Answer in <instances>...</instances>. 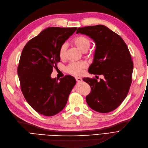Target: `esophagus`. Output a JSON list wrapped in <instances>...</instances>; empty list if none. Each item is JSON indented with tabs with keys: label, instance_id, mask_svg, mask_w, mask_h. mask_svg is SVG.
<instances>
[{
	"label": "esophagus",
	"instance_id": "obj_1",
	"mask_svg": "<svg viewBox=\"0 0 148 148\" xmlns=\"http://www.w3.org/2000/svg\"><path fill=\"white\" fill-rule=\"evenodd\" d=\"M75 79H76V81L77 82H82V78H81V77H77V76H76V77H75Z\"/></svg>",
	"mask_w": 148,
	"mask_h": 148
}]
</instances>
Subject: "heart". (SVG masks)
<instances>
[{
    "mask_svg": "<svg viewBox=\"0 0 148 148\" xmlns=\"http://www.w3.org/2000/svg\"><path fill=\"white\" fill-rule=\"evenodd\" d=\"M73 42L75 45L83 52H85L90 48L91 45L90 40L85 36H79L76 37ZM67 45L66 43H63L59 49V56L60 58H63L66 56ZM86 63L85 62H72L66 67V72L73 75H80L83 73L84 69L86 67Z\"/></svg>",
    "mask_w": 148,
    "mask_h": 148,
    "instance_id": "obj_1",
    "label": "heart"
}]
</instances>
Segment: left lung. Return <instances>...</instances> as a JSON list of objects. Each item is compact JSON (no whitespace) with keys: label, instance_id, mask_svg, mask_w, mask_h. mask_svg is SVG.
Listing matches in <instances>:
<instances>
[{"label":"left lung","instance_id":"left-lung-1","mask_svg":"<svg viewBox=\"0 0 148 148\" xmlns=\"http://www.w3.org/2000/svg\"><path fill=\"white\" fill-rule=\"evenodd\" d=\"M79 33L95 43L93 62L88 72L104 76L100 81L95 78L82 79L91 86L86 103L95 111L110 112L126 98L132 82L133 63L130 51L124 40L105 25L79 27L76 31Z\"/></svg>","mask_w":148,"mask_h":148}]
</instances>
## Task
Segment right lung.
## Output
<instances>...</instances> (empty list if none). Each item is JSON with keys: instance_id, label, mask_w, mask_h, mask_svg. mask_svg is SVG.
<instances>
[{"instance_id": "obj_1", "label": "right lung", "mask_w": 148, "mask_h": 148, "mask_svg": "<svg viewBox=\"0 0 148 148\" xmlns=\"http://www.w3.org/2000/svg\"><path fill=\"white\" fill-rule=\"evenodd\" d=\"M76 29L48 27L30 40L22 51L17 71L21 90L30 106L41 115L53 116L62 111L76 84L71 75L58 81L51 74L60 61V47Z\"/></svg>"}]
</instances>
